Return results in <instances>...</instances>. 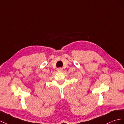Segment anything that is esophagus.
<instances>
[{
  "mask_svg": "<svg viewBox=\"0 0 124 124\" xmlns=\"http://www.w3.org/2000/svg\"><path fill=\"white\" fill-rule=\"evenodd\" d=\"M57 70L58 72H61L63 70V69L62 68H59L57 69Z\"/></svg>",
  "mask_w": 124,
  "mask_h": 124,
  "instance_id": "34e87169",
  "label": "esophagus"
}]
</instances>
